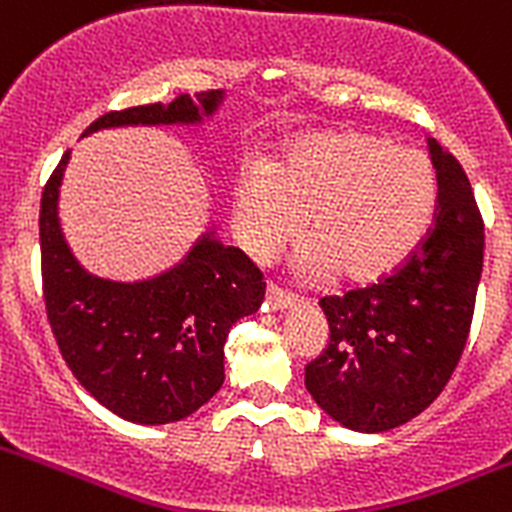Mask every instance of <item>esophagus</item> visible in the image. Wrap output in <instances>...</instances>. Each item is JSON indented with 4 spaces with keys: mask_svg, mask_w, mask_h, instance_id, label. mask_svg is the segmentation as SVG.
<instances>
[{
    "mask_svg": "<svg viewBox=\"0 0 512 512\" xmlns=\"http://www.w3.org/2000/svg\"><path fill=\"white\" fill-rule=\"evenodd\" d=\"M265 302H267V307H270V310H290L292 305H295V297L292 295H287V292H282V290H277L275 285H267V290H265Z\"/></svg>",
    "mask_w": 512,
    "mask_h": 512,
    "instance_id": "obj_1",
    "label": "esophagus"
}]
</instances>
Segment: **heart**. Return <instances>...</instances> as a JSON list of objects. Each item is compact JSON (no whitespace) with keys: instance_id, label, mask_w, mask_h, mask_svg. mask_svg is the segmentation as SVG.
<instances>
[{"instance_id":"obj_1","label":"heart","mask_w":512,"mask_h":512,"mask_svg":"<svg viewBox=\"0 0 512 512\" xmlns=\"http://www.w3.org/2000/svg\"><path fill=\"white\" fill-rule=\"evenodd\" d=\"M438 187L428 160L367 132H325L292 142L232 187L242 250L267 262L300 232L302 270L370 285L398 270L423 242Z\"/></svg>"}]
</instances>
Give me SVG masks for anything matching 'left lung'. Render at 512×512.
Returning <instances> with one entry per match:
<instances>
[{
  "instance_id": "left-lung-1",
  "label": "left lung",
  "mask_w": 512,
  "mask_h": 512,
  "mask_svg": "<svg viewBox=\"0 0 512 512\" xmlns=\"http://www.w3.org/2000/svg\"><path fill=\"white\" fill-rule=\"evenodd\" d=\"M438 220L400 270L322 297L330 342L305 388L342 428L385 433L423 413L458 367L483 275V217L460 162L430 137Z\"/></svg>"
}]
</instances>
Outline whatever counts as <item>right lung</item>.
I'll return each instance as SVG.
<instances>
[{"instance_id":"1","label":"right lung","mask_w":512,"mask_h":512,"mask_svg":"<svg viewBox=\"0 0 512 512\" xmlns=\"http://www.w3.org/2000/svg\"><path fill=\"white\" fill-rule=\"evenodd\" d=\"M222 89L107 112L84 137L109 127L202 124ZM72 150L52 172L39 207L42 287L49 325L72 375L97 403L140 425H165L200 410L225 382V340L262 305L265 282L250 257L205 232L170 270L117 282L84 270L59 225V185Z\"/></svg>"}]
</instances>
